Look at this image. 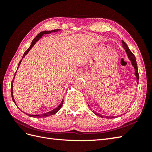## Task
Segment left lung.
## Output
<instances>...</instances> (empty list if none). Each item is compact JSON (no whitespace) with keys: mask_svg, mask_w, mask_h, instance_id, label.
I'll return each mask as SVG.
<instances>
[{"mask_svg":"<svg viewBox=\"0 0 152 152\" xmlns=\"http://www.w3.org/2000/svg\"><path fill=\"white\" fill-rule=\"evenodd\" d=\"M122 44H123V48H124V50L126 51V53H127L128 58L129 59V60L131 61L132 65L134 67L135 72H134V75L137 77V83H138V80H139V74H138V67H137V61H136V58H135V56H134V54L131 52V50H129V48H128L127 44H126L124 40H122ZM89 106V105H88ZM96 115L100 116L101 118H114V116H104V115H101V114H99V113L95 112L94 110L92 111Z\"/></svg>","mask_w":152,"mask_h":152,"instance_id":"obj_1","label":"left lung"}]
</instances>
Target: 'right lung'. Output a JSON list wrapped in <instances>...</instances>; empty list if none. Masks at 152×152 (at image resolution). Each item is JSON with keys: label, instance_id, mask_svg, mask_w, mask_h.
<instances>
[{"label": "right lung", "instance_id": "obj_1", "mask_svg": "<svg viewBox=\"0 0 152 152\" xmlns=\"http://www.w3.org/2000/svg\"><path fill=\"white\" fill-rule=\"evenodd\" d=\"M61 31V30H60V29H55V30H52V31H42V32H41V33H40L39 34H38L37 35V36L36 37H35V38H34L33 40L32 41V42H31V44L30 47L28 48V49H27V50L24 53L22 59H23V57H25V56H26V55L28 53V51H29L31 50V48L34 46V45L35 44H36L37 42L39 40L40 38H41L42 37L44 34H50V33H55V32H57V31ZM21 61H22V59L20 61V62L19 63V64H18V67H19V65H20V64H21ZM16 72H17V71H16V72H15V75ZM14 78H15V76H14V79H13V80H12V85H11V93H12V98L13 101H14V102L16 104V103H15V100H14V96H13V82H14ZM63 104V100L62 101H61V104H60L59 106H58L57 108H56L55 109L52 110H51V111H50V112H46V113H44V114H35V115H31V114H26L28 115V116H30V117H33V118H44V117H48V116H50V115H53V114H56V113L59 110L60 108H61V107H62ZM17 107H18V106H17Z\"/></svg>", "mask_w": 152, "mask_h": 152}]
</instances>
